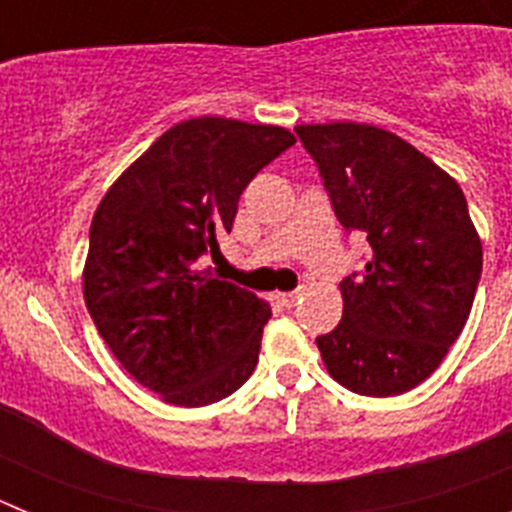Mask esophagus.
<instances>
[{"mask_svg": "<svg viewBox=\"0 0 512 512\" xmlns=\"http://www.w3.org/2000/svg\"><path fill=\"white\" fill-rule=\"evenodd\" d=\"M300 297V292H282V295H279V302H282L284 307H295Z\"/></svg>", "mask_w": 512, "mask_h": 512, "instance_id": "obj_1", "label": "esophagus"}]
</instances>
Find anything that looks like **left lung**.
I'll use <instances>...</instances> for the list:
<instances>
[{"instance_id":"obj_1","label":"left lung","mask_w":512,"mask_h":512,"mask_svg":"<svg viewBox=\"0 0 512 512\" xmlns=\"http://www.w3.org/2000/svg\"><path fill=\"white\" fill-rule=\"evenodd\" d=\"M295 130L318 161L338 223L372 246L364 274L341 284V323L318 338L325 369L359 395H402L436 372L472 310L482 241L464 192L377 125Z\"/></svg>"}]
</instances>
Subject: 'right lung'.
Instances as JSON below:
<instances>
[{"mask_svg": "<svg viewBox=\"0 0 512 512\" xmlns=\"http://www.w3.org/2000/svg\"><path fill=\"white\" fill-rule=\"evenodd\" d=\"M279 125L176 122L97 205L84 302L122 369L169 405L202 408L251 377L269 302L202 269L253 176L295 143Z\"/></svg>", "mask_w": 512, "mask_h": 512, "instance_id": "obj_1", "label": "right lung"}]
</instances>
